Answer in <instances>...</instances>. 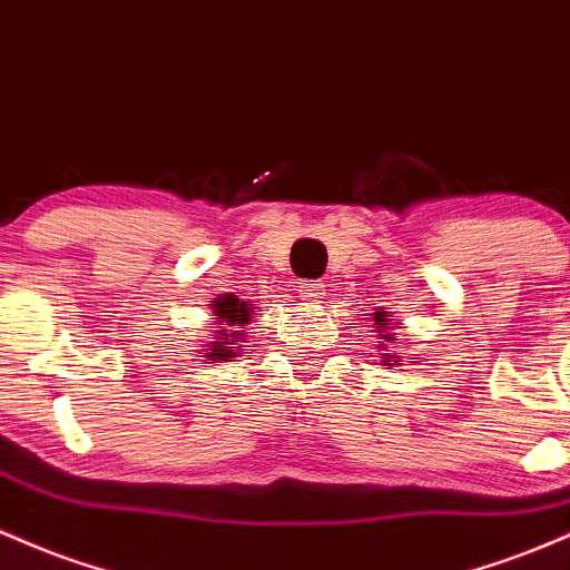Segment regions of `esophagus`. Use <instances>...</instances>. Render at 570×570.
<instances>
[{"instance_id":"34e87169","label":"esophagus","mask_w":570,"mask_h":570,"mask_svg":"<svg viewBox=\"0 0 570 570\" xmlns=\"http://www.w3.org/2000/svg\"><path fill=\"white\" fill-rule=\"evenodd\" d=\"M298 296H302L304 302L320 304V298L325 296V285L320 283V279H304V283H298Z\"/></svg>"}]
</instances>
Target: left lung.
<instances>
[{
  "instance_id": "left-lung-1",
  "label": "left lung",
  "mask_w": 570,
  "mask_h": 570,
  "mask_svg": "<svg viewBox=\"0 0 570 570\" xmlns=\"http://www.w3.org/2000/svg\"><path fill=\"white\" fill-rule=\"evenodd\" d=\"M374 331H376V336L382 338V342L376 344V353H380V357H382V366H387V368L401 366L404 355L399 353V336H395V323L390 320L387 312H374ZM409 363H417V357H409Z\"/></svg>"
}]
</instances>
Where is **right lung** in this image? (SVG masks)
<instances>
[{
	"label": "right lung",
	"mask_w": 570,
	"mask_h": 570,
	"mask_svg": "<svg viewBox=\"0 0 570 570\" xmlns=\"http://www.w3.org/2000/svg\"><path fill=\"white\" fill-rule=\"evenodd\" d=\"M213 315H209V338L213 342L204 344L202 357L220 363L228 357H236L242 350V342L247 338V323L253 320L255 306L250 302H242L234 293H223L209 304Z\"/></svg>",
	"instance_id": "right-lung-1"
}]
</instances>
